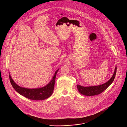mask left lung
<instances>
[{"label":"left lung","instance_id":"left-lung-1","mask_svg":"<svg viewBox=\"0 0 127 127\" xmlns=\"http://www.w3.org/2000/svg\"><path fill=\"white\" fill-rule=\"evenodd\" d=\"M116 71L117 66H116L115 67L114 72L111 79L104 84L100 85L97 86H91L87 87H85L80 85H77L78 90L80 93L85 96H91L98 95L101 93L103 91H104L105 90H106L109 86L113 82L116 76Z\"/></svg>","mask_w":127,"mask_h":127}]
</instances>
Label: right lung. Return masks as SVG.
I'll return each instance as SVG.
<instances>
[{
	"mask_svg": "<svg viewBox=\"0 0 127 127\" xmlns=\"http://www.w3.org/2000/svg\"><path fill=\"white\" fill-rule=\"evenodd\" d=\"M58 70L59 69L55 72L53 79L45 87L38 89H30L21 87L14 82L10 74L9 75V77L12 87L15 90V91L18 92L20 95L32 100H44L49 97L53 93L54 88L56 76Z\"/></svg>",
	"mask_w": 127,
	"mask_h": 127,
	"instance_id": "add662e5",
	"label": "right lung"
}]
</instances>
